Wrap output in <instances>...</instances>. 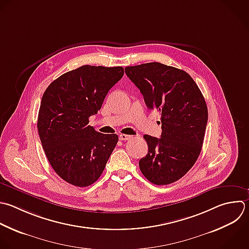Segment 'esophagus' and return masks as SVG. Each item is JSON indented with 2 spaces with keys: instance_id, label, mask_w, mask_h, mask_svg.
Instances as JSON below:
<instances>
[{
  "instance_id": "34e87169",
  "label": "esophagus",
  "mask_w": 249,
  "mask_h": 249,
  "mask_svg": "<svg viewBox=\"0 0 249 249\" xmlns=\"http://www.w3.org/2000/svg\"><path fill=\"white\" fill-rule=\"evenodd\" d=\"M119 138H120V140H129V139H131V136L130 135H126V134H120V136H119Z\"/></svg>"
}]
</instances>
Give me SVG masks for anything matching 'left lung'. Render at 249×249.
Listing matches in <instances>:
<instances>
[{"label": "left lung", "instance_id": "left-lung-1", "mask_svg": "<svg viewBox=\"0 0 249 249\" xmlns=\"http://www.w3.org/2000/svg\"><path fill=\"white\" fill-rule=\"evenodd\" d=\"M149 109L160 113V138L144 135L148 154L139 160L142 174L155 185L183 177L197 160L207 124V107L192 77L159 62L124 68Z\"/></svg>", "mask_w": 249, "mask_h": 249}]
</instances>
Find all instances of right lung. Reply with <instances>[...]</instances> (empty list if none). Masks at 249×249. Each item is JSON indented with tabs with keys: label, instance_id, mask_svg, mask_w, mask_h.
<instances>
[{
	"label": "right lung",
	"instance_id": "obj_1",
	"mask_svg": "<svg viewBox=\"0 0 249 249\" xmlns=\"http://www.w3.org/2000/svg\"><path fill=\"white\" fill-rule=\"evenodd\" d=\"M123 67L84 65L54 80L39 110L38 131L53 170L76 187L93 184L102 174L119 137L89 125L110 90L124 76Z\"/></svg>",
	"mask_w": 249,
	"mask_h": 249
}]
</instances>
